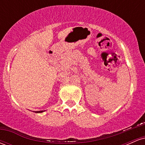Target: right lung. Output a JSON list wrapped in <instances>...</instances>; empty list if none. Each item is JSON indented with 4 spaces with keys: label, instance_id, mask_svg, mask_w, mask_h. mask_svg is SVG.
<instances>
[{
    "label": "right lung",
    "instance_id": "obj_1",
    "mask_svg": "<svg viewBox=\"0 0 145 145\" xmlns=\"http://www.w3.org/2000/svg\"><path fill=\"white\" fill-rule=\"evenodd\" d=\"M44 112V111H43V110H41V111H36L35 112H37V113H40V112Z\"/></svg>",
    "mask_w": 145,
    "mask_h": 145
}]
</instances>
